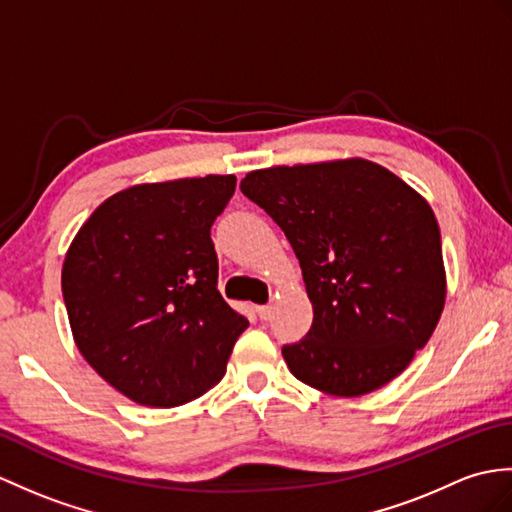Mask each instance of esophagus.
I'll return each mask as SVG.
<instances>
[{
	"label": "esophagus",
	"instance_id": "1",
	"mask_svg": "<svg viewBox=\"0 0 512 512\" xmlns=\"http://www.w3.org/2000/svg\"><path fill=\"white\" fill-rule=\"evenodd\" d=\"M270 314H272V307H270V305H259V307H257V316H259L261 320H268Z\"/></svg>",
	"mask_w": 512,
	"mask_h": 512
}]
</instances>
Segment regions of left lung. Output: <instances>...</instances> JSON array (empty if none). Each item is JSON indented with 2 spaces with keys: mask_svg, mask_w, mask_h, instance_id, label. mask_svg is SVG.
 Returning <instances> with one entry per match:
<instances>
[{
  "mask_svg": "<svg viewBox=\"0 0 512 512\" xmlns=\"http://www.w3.org/2000/svg\"><path fill=\"white\" fill-rule=\"evenodd\" d=\"M240 187L288 237L314 307L307 336L281 351L292 375L325 395L362 397L406 371L447 294L427 200L366 159L275 165Z\"/></svg>",
  "mask_w": 512,
  "mask_h": 512,
  "instance_id": "8db88e82",
  "label": "left lung"
}]
</instances>
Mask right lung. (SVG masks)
<instances>
[{
    "label": "right lung",
    "instance_id": "obj_1",
    "mask_svg": "<svg viewBox=\"0 0 512 512\" xmlns=\"http://www.w3.org/2000/svg\"><path fill=\"white\" fill-rule=\"evenodd\" d=\"M233 192V174L133 185L106 198L69 244L61 283L76 347L139 406L205 395L248 327L218 292L211 242Z\"/></svg>",
    "mask_w": 512,
    "mask_h": 512
}]
</instances>
